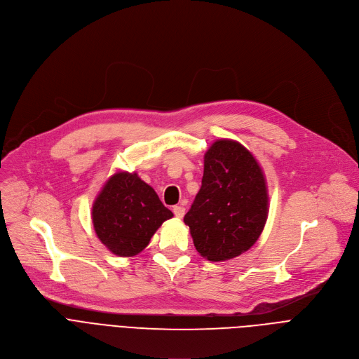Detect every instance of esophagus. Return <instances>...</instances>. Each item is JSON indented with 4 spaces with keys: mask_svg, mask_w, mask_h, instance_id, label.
<instances>
[{
    "mask_svg": "<svg viewBox=\"0 0 359 359\" xmlns=\"http://www.w3.org/2000/svg\"><path fill=\"white\" fill-rule=\"evenodd\" d=\"M184 208L183 206H175L173 208V213H175V216L177 217V219H182L183 216H184Z\"/></svg>",
    "mask_w": 359,
    "mask_h": 359,
    "instance_id": "1",
    "label": "esophagus"
}]
</instances>
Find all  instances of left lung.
I'll use <instances>...</instances> for the list:
<instances>
[{
	"label": "left lung",
	"instance_id": "8db88e82",
	"mask_svg": "<svg viewBox=\"0 0 359 359\" xmlns=\"http://www.w3.org/2000/svg\"><path fill=\"white\" fill-rule=\"evenodd\" d=\"M269 216V191L259 162L241 143L216 140L204 155L201 187L184 223L196 250L226 262L259 240Z\"/></svg>",
	"mask_w": 359,
	"mask_h": 359
}]
</instances>
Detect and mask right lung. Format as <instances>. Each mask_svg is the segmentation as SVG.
Segmentation results:
<instances>
[{
	"instance_id": "obj_1",
	"label": "right lung",
	"mask_w": 359,
	"mask_h": 359,
	"mask_svg": "<svg viewBox=\"0 0 359 359\" xmlns=\"http://www.w3.org/2000/svg\"><path fill=\"white\" fill-rule=\"evenodd\" d=\"M173 213L137 173L116 172L96 196L92 223L97 238L119 257L139 254Z\"/></svg>"
}]
</instances>
